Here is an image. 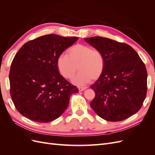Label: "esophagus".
<instances>
[{"label":"esophagus","instance_id":"esophagus-1","mask_svg":"<svg viewBox=\"0 0 155 155\" xmlns=\"http://www.w3.org/2000/svg\"><path fill=\"white\" fill-rule=\"evenodd\" d=\"M87 88V87H79V88H78L79 91H80V92H81V91H83L86 90Z\"/></svg>","mask_w":155,"mask_h":155}]
</instances>
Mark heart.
<instances>
[{
    "instance_id": "obj_1",
    "label": "heart",
    "mask_w": 155,
    "mask_h": 155,
    "mask_svg": "<svg viewBox=\"0 0 155 155\" xmlns=\"http://www.w3.org/2000/svg\"><path fill=\"white\" fill-rule=\"evenodd\" d=\"M68 55L61 54L57 59V67L61 76L67 79L73 78L74 85L83 86L96 80L104 72L105 58L100 50L92 49L88 45L77 44L68 50ZM78 68H77V67Z\"/></svg>"
}]
</instances>
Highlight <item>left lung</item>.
I'll use <instances>...</instances> for the list:
<instances>
[{"instance_id":"left-lung-1","label":"left lung","mask_w":155,"mask_h":155,"mask_svg":"<svg viewBox=\"0 0 155 155\" xmlns=\"http://www.w3.org/2000/svg\"><path fill=\"white\" fill-rule=\"evenodd\" d=\"M85 41L105 58L101 76L91 86L96 96L91 107L101 118L122 121L141 109L147 93V73L138 54L125 43L99 36Z\"/></svg>"}]
</instances>
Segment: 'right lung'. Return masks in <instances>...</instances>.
Instances as JSON below:
<instances>
[{"mask_svg": "<svg viewBox=\"0 0 155 155\" xmlns=\"http://www.w3.org/2000/svg\"><path fill=\"white\" fill-rule=\"evenodd\" d=\"M78 39L49 34L27 42L11 64L10 94L17 110L39 123L58 118L78 88L59 72L57 59Z\"/></svg>", "mask_w": 155, "mask_h": 155, "instance_id": "1", "label": "right lung"}]
</instances>
